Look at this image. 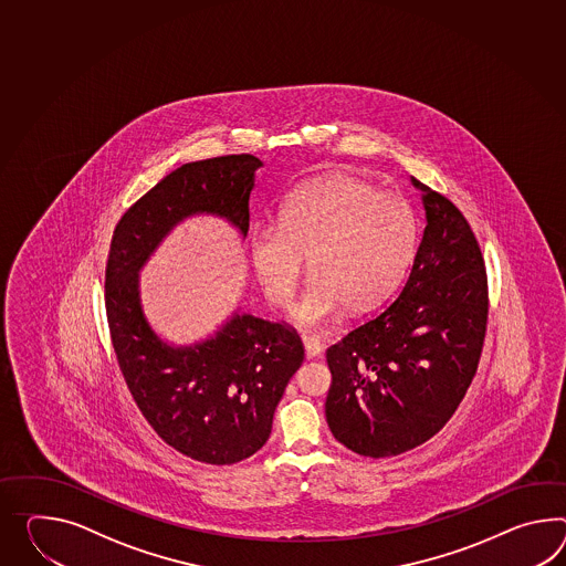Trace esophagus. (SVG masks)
Returning a JSON list of instances; mask_svg holds the SVG:
<instances>
[{
  "label": "esophagus",
  "instance_id": "1",
  "mask_svg": "<svg viewBox=\"0 0 566 566\" xmlns=\"http://www.w3.org/2000/svg\"><path fill=\"white\" fill-rule=\"evenodd\" d=\"M304 354L306 358H318L323 354V344L317 337H304Z\"/></svg>",
  "mask_w": 566,
  "mask_h": 566
}]
</instances>
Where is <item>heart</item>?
Returning <instances> with one entry per match:
<instances>
[{
  "label": "heart",
  "mask_w": 566,
  "mask_h": 566,
  "mask_svg": "<svg viewBox=\"0 0 566 566\" xmlns=\"http://www.w3.org/2000/svg\"><path fill=\"white\" fill-rule=\"evenodd\" d=\"M415 234L413 210L400 196L329 176L290 193L280 227L251 231L249 253L265 298L277 308L292 303L308 258L313 277L292 321L317 327L344 306L368 311L380 303L411 263Z\"/></svg>",
  "instance_id": "1"
}]
</instances>
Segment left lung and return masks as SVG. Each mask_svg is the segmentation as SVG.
I'll return each mask as SVG.
<instances>
[{"instance_id":"1","label":"left lung","mask_w":566,"mask_h":566,"mask_svg":"<svg viewBox=\"0 0 566 566\" xmlns=\"http://www.w3.org/2000/svg\"><path fill=\"white\" fill-rule=\"evenodd\" d=\"M411 184L426 210L411 274L382 313L327 349L333 438L370 458L413 450L448 423L476 374L486 332L476 237L446 196Z\"/></svg>"}]
</instances>
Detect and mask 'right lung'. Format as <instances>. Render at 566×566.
Listing matches in <instances>:
<instances>
[{
  "mask_svg": "<svg viewBox=\"0 0 566 566\" xmlns=\"http://www.w3.org/2000/svg\"><path fill=\"white\" fill-rule=\"evenodd\" d=\"M262 166L253 155H227L178 167L126 210L106 265L112 345L140 413L167 446L217 467L241 462L268 441L277 402L303 364V342L282 323L234 311L207 339L167 344L145 317L138 276L190 217H219L245 239Z\"/></svg>",
  "mask_w": 566,
  "mask_h": 566,
  "instance_id": "right-lung-1",
  "label": "right lung"
}]
</instances>
